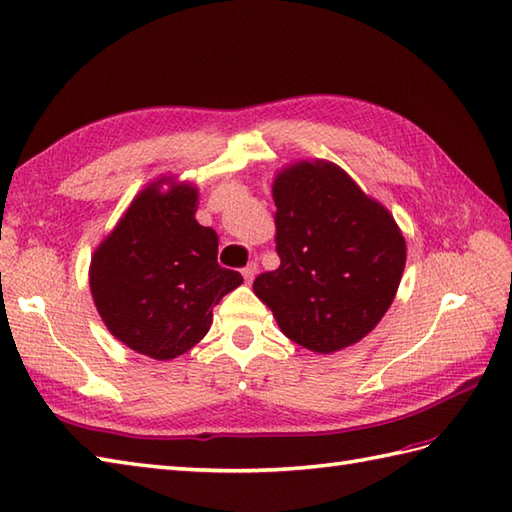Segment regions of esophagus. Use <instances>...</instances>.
Here are the masks:
<instances>
[{"instance_id": "obj_1", "label": "esophagus", "mask_w": 512, "mask_h": 512, "mask_svg": "<svg viewBox=\"0 0 512 512\" xmlns=\"http://www.w3.org/2000/svg\"><path fill=\"white\" fill-rule=\"evenodd\" d=\"M242 275H244V279H246L248 284H250V281H253V279H255V275H257V264H255V262H250V264L242 270Z\"/></svg>"}]
</instances>
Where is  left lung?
Instances as JSON below:
<instances>
[{"label":"left lung","instance_id":"left-lung-1","mask_svg":"<svg viewBox=\"0 0 512 512\" xmlns=\"http://www.w3.org/2000/svg\"><path fill=\"white\" fill-rule=\"evenodd\" d=\"M277 270L255 295L290 341L317 354L350 347L372 332L394 301L407 244L378 200L330 160H299L273 182Z\"/></svg>","mask_w":512,"mask_h":512}]
</instances>
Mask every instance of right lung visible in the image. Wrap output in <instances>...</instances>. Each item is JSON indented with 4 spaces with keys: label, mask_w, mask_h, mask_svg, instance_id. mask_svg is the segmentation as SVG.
I'll return each mask as SVG.
<instances>
[{
    "label": "right lung",
    "mask_w": 512,
    "mask_h": 512,
    "mask_svg": "<svg viewBox=\"0 0 512 512\" xmlns=\"http://www.w3.org/2000/svg\"><path fill=\"white\" fill-rule=\"evenodd\" d=\"M195 211L198 187L160 176L92 253L90 290L105 328L154 361L200 343L213 308L244 281L217 264V235Z\"/></svg>",
    "instance_id": "add662e5"
}]
</instances>
